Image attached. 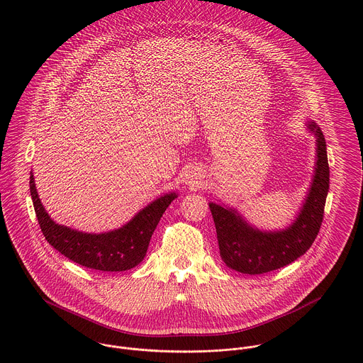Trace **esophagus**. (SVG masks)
<instances>
[{
	"label": "esophagus",
	"instance_id": "esophagus-1",
	"mask_svg": "<svg viewBox=\"0 0 363 363\" xmlns=\"http://www.w3.org/2000/svg\"><path fill=\"white\" fill-rule=\"evenodd\" d=\"M187 183H189V184H191V186H197V184H199V176H196V173L189 174V177H187Z\"/></svg>",
	"mask_w": 363,
	"mask_h": 363
}]
</instances>
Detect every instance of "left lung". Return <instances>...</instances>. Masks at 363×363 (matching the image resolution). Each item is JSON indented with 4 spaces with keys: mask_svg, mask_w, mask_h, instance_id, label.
I'll list each match as a JSON object with an SVG mask.
<instances>
[{
    "mask_svg": "<svg viewBox=\"0 0 363 363\" xmlns=\"http://www.w3.org/2000/svg\"><path fill=\"white\" fill-rule=\"evenodd\" d=\"M305 125L315 138L314 170L305 200L291 223L265 230L250 223L236 208L223 203H208L220 257L238 272L257 275L291 264L311 249L320 230L330 186L327 147L315 123L308 121Z\"/></svg>",
    "mask_w": 363,
    "mask_h": 363,
    "instance_id": "obj_1",
    "label": "left lung"
}]
</instances>
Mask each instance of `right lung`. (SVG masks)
<instances>
[{
  "label": "right lung",
  "instance_id": "add662e5",
  "mask_svg": "<svg viewBox=\"0 0 363 363\" xmlns=\"http://www.w3.org/2000/svg\"><path fill=\"white\" fill-rule=\"evenodd\" d=\"M29 187L40 229L49 245L79 265L111 272L131 269L144 259L163 212L179 196L176 191L166 193L140 209L123 226L88 233L54 222L39 199L32 172Z\"/></svg>",
  "mask_w": 363,
  "mask_h": 363
}]
</instances>
